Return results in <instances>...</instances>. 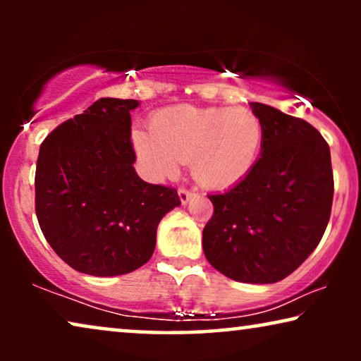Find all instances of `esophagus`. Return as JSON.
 <instances>
[{
  "mask_svg": "<svg viewBox=\"0 0 361 361\" xmlns=\"http://www.w3.org/2000/svg\"><path fill=\"white\" fill-rule=\"evenodd\" d=\"M192 197H194V192L185 189V187H180V189H179V199H180L182 204H187V202H189Z\"/></svg>",
  "mask_w": 361,
  "mask_h": 361,
  "instance_id": "obj_1",
  "label": "esophagus"
}]
</instances>
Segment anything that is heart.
<instances>
[{"label":"heart","mask_w":361,"mask_h":361,"mask_svg":"<svg viewBox=\"0 0 361 361\" xmlns=\"http://www.w3.org/2000/svg\"><path fill=\"white\" fill-rule=\"evenodd\" d=\"M133 145L154 179L176 176L182 162L190 161L200 185L226 189L245 179L258 161L263 125L246 108L180 105L156 113L151 133L135 131Z\"/></svg>","instance_id":"1"}]
</instances>
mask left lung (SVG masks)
Listing matches in <instances>:
<instances>
[{
  "label": "left lung",
  "instance_id": "8db88e82",
  "mask_svg": "<svg viewBox=\"0 0 361 361\" xmlns=\"http://www.w3.org/2000/svg\"><path fill=\"white\" fill-rule=\"evenodd\" d=\"M263 125L261 156L224 194L202 233L205 258L226 278L273 284L317 248L334 200L327 141L307 121L250 103Z\"/></svg>",
  "mask_w": 361,
  "mask_h": 361
}]
</instances>
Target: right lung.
<instances>
[{"label": "right lung", "mask_w": 361, "mask_h": 361, "mask_svg": "<svg viewBox=\"0 0 361 361\" xmlns=\"http://www.w3.org/2000/svg\"><path fill=\"white\" fill-rule=\"evenodd\" d=\"M137 100L100 98L59 125L39 149L36 215L47 243L75 271L120 276L147 263L157 225L180 205L172 187L136 174L130 111Z\"/></svg>", "instance_id": "obj_1"}]
</instances>
